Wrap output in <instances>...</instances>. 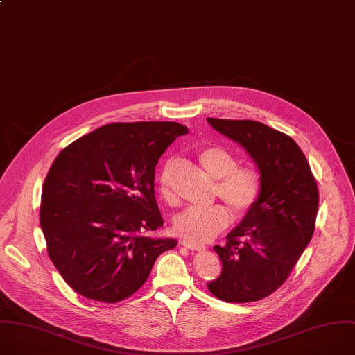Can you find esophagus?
Instances as JSON below:
<instances>
[{
    "instance_id": "1",
    "label": "esophagus",
    "mask_w": 355,
    "mask_h": 355,
    "mask_svg": "<svg viewBox=\"0 0 355 355\" xmlns=\"http://www.w3.org/2000/svg\"><path fill=\"white\" fill-rule=\"evenodd\" d=\"M181 245H184V247L188 248V250H193V251H203V250L206 248L205 245L192 243V241H189V240H182V241H181Z\"/></svg>"
}]
</instances>
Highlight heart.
Wrapping results in <instances>:
<instances>
[{"label": "heart", "instance_id": "b5f03b06", "mask_svg": "<svg viewBox=\"0 0 355 355\" xmlns=\"http://www.w3.org/2000/svg\"><path fill=\"white\" fill-rule=\"evenodd\" d=\"M198 160L202 168L214 180L217 195L225 202L231 213L244 216L259 199L262 178L252 166H237V157L220 146L205 148L199 152ZM164 198L171 199V192L166 180H162ZM228 223V213L223 205L207 207L189 206L174 217V231L182 239L192 243L211 240Z\"/></svg>", "mask_w": 355, "mask_h": 355}]
</instances>
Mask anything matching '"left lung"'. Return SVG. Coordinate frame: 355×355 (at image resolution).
Returning <instances> with one entry per match:
<instances>
[{
	"label": "left lung",
	"instance_id": "left-lung-1",
	"mask_svg": "<svg viewBox=\"0 0 355 355\" xmlns=\"http://www.w3.org/2000/svg\"><path fill=\"white\" fill-rule=\"evenodd\" d=\"M213 130L241 145L262 178L258 202L214 245L221 273L207 283L225 302H252L275 293L309 244L318 214V185L300 146L252 120L206 118Z\"/></svg>",
	"mask_w": 355,
	"mask_h": 355
}]
</instances>
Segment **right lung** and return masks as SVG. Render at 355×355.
Returning a JSON list of instances; mask_svg holds the SVG:
<instances>
[{
	"mask_svg": "<svg viewBox=\"0 0 355 355\" xmlns=\"http://www.w3.org/2000/svg\"><path fill=\"white\" fill-rule=\"evenodd\" d=\"M188 128L170 121L110 124L76 139L54 160L42 189L40 227L51 262L78 294L123 301L148 280L174 239L163 225L155 171Z\"/></svg>",
	"mask_w": 355,
	"mask_h": 355,
	"instance_id": "right-lung-1",
	"label": "right lung"
}]
</instances>
